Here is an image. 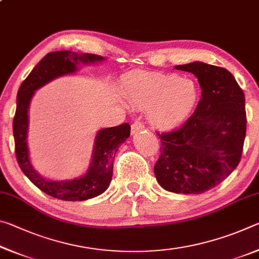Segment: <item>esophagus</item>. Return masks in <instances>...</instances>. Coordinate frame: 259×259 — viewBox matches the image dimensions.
<instances>
[{
  "instance_id": "1",
  "label": "esophagus",
  "mask_w": 259,
  "mask_h": 259,
  "mask_svg": "<svg viewBox=\"0 0 259 259\" xmlns=\"http://www.w3.org/2000/svg\"><path fill=\"white\" fill-rule=\"evenodd\" d=\"M144 128H145V126H144V124L142 123V122H139V121H135L134 123H133V125H131V135L137 134L138 131H140V130H144Z\"/></svg>"
}]
</instances>
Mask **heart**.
<instances>
[{"label": "heart", "instance_id": "obj_1", "mask_svg": "<svg viewBox=\"0 0 259 259\" xmlns=\"http://www.w3.org/2000/svg\"><path fill=\"white\" fill-rule=\"evenodd\" d=\"M122 94L131 106L146 111L154 128L172 130L194 112L200 88L194 80L177 74L133 71L122 78Z\"/></svg>", "mask_w": 259, "mask_h": 259}]
</instances>
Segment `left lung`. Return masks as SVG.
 Returning <instances> with one entry per match:
<instances>
[{"mask_svg":"<svg viewBox=\"0 0 259 259\" xmlns=\"http://www.w3.org/2000/svg\"><path fill=\"white\" fill-rule=\"evenodd\" d=\"M175 68L198 77L201 99L181 128L157 134L161 155L154 174L166 191L201 194L229 177L241 160L247 130L244 94L226 68L201 61Z\"/></svg>","mask_w":259,"mask_h":259,"instance_id":"8db88e82","label":"left lung"}]
</instances>
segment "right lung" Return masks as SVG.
Instances as JSON below:
<instances>
[{
	"label": "right lung",
	"instance_id": "obj_1",
	"mask_svg": "<svg viewBox=\"0 0 259 259\" xmlns=\"http://www.w3.org/2000/svg\"><path fill=\"white\" fill-rule=\"evenodd\" d=\"M104 57L72 51L49 52L38 61L17 94L14 117L15 151L18 164L27 178L42 192L64 201H84L98 196L107 190L113 175V161L119 146L130 136L129 123H122L98 131L95 140L93 160L84 176L72 181L52 182L38 175L30 163L27 146L28 109L34 91L55 78L77 71L78 64L103 61Z\"/></svg>",
	"mask_w": 259,
	"mask_h": 259
}]
</instances>
